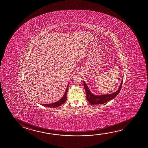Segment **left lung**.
<instances>
[{
    "mask_svg": "<svg viewBox=\"0 0 148 148\" xmlns=\"http://www.w3.org/2000/svg\"><path fill=\"white\" fill-rule=\"evenodd\" d=\"M83 82H84V86L85 91L86 93L87 99L90 103L91 105L102 104L114 99V98L116 97L117 96V95L119 94L122 87L123 79L121 81L119 88L116 92L109 95H93L92 93L88 87L87 85L86 84V82L84 81H83Z\"/></svg>",
    "mask_w": 148,
    "mask_h": 148,
    "instance_id": "8db88e82",
    "label": "left lung"
}]
</instances>
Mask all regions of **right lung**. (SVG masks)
Returning a JSON list of instances; mask_svg holds the SVG:
<instances>
[{
    "label": "right lung",
    "mask_w": 148,
    "mask_h": 148,
    "mask_svg": "<svg viewBox=\"0 0 148 148\" xmlns=\"http://www.w3.org/2000/svg\"><path fill=\"white\" fill-rule=\"evenodd\" d=\"M69 84H70V82H69L67 87L66 88V91H65V92L63 95V97H61L59 101L55 102V103H52L51 104H40L43 105L44 106L51 107V108H56V107L60 106L61 105L63 104V103L66 102V100L67 99H66V93H67V91H68V87H69Z\"/></svg>",
    "instance_id": "add662e5"
}]
</instances>
